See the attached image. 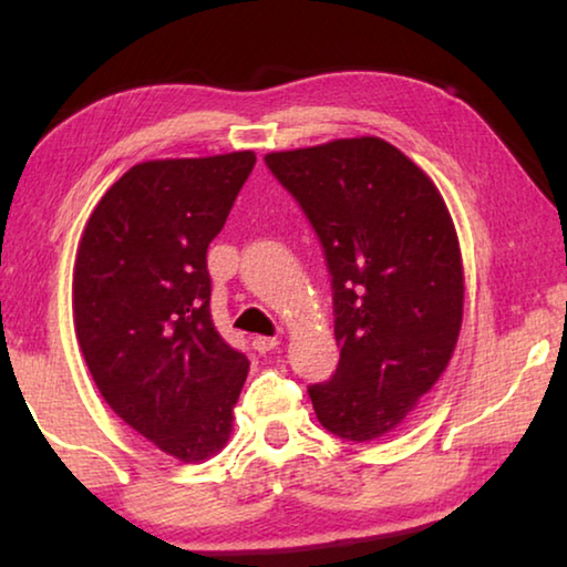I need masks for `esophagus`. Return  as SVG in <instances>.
I'll list each match as a JSON object with an SVG mask.
<instances>
[{"instance_id":"34e87169","label":"esophagus","mask_w":567,"mask_h":567,"mask_svg":"<svg viewBox=\"0 0 567 567\" xmlns=\"http://www.w3.org/2000/svg\"><path fill=\"white\" fill-rule=\"evenodd\" d=\"M277 344H280V340H277V338H262V334H260V338L252 340V348H255L257 352H262V354L275 350Z\"/></svg>"}]
</instances>
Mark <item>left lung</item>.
Masks as SVG:
<instances>
[{"label": "left lung", "instance_id": "8db88e82", "mask_svg": "<svg viewBox=\"0 0 567 567\" xmlns=\"http://www.w3.org/2000/svg\"><path fill=\"white\" fill-rule=\"evenodd\" d=\"M328 257L340 364L310 398L322 427L368 443L402 425L453 358L463 255L443 195L380 137L265 155Z\"/></svg>", "mask_w": 567, "mask_h": 567}]
</instances>
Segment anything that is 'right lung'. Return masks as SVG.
I'll return each mask as SVG.
<instances>
[{
  "label": "right lung",
  "instance_id": "right-lung-1",
  "mask_svg": "<svg viewBox=\"0 0 567 567\" xmlns=\"http://www.w3.org/2000/svg\"><path fill=\"white\" fill-rule=\"evenodd\" d=\"M255 152L140 162L84 225L72 275L74 332L104 402L182 463L233 435L249 362L209 312L207 247Z\"/></svg>",
  "mask_w": 567,
  "mask_h": 567
}]
</instances>
